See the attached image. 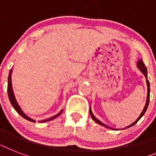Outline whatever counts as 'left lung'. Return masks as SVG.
<instances>
[{"instance_id":"obj_1","label":"left lung","mask_w":156,"mask_h":156,"mask_svg":"<svg viewBox=\"0 0 156 156\" xmlns=\"http://www.w3.org/2000/svg\"><path fill=\"white\" fill-rule=\"evenodd\" d=\"M138 68H139V69H140V70L142 71V73H143V74L145 75L146 78H147V68H146L145 64H144V62H143V59H140V60H139V61H138ZM147 83L148 93H147V103H146L145 108H144V109H143V111L142 112V113H141V115H140V116H139V117H138V118L137 119V120H136V121H134V122H133V124H132V125H130V126H128V127H130V126H133V125H135V124L137 123V122H138V121H139V120H140L141 117H142V116H143V115H144V113H145L146 111H147V109L148 104H149V100H150V83H149V81L147 80ZM90 116H91V118H92L93 120H94V121H95V122H96V123L100 124V125H102V126H105V127H108V126H105V125H104V124H103L102 122H100V121H99V120H97V119L95 118V116H93L92 112H91V111H90ZM128 127H127V128H128Z\"/></svg>"}]
</instances>
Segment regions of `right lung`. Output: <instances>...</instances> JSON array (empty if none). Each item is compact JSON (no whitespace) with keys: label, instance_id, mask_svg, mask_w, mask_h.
I'll use <instances>...</instances> for the list:
<instances>
[{"label":"right lung","instance_id":"right-lung-1","mask_svg":"<svg viewBox=\"0 0 156 156\" xmlns=\"http://www.w3.org/2000/svg\"><path fill=\"white\" fill-rule=\"evenodd\" d=\"M11 72H12V69H11L10 71H9V78H8V89H7V90H8V95H9V100H10V103L11 104L13 105V107L14 108V109H15L16 111L18 112V113L20 114L21 116H23V118L27 119V121H32V122H35V121L34 120H32V119H30V117H28V116H27L25 115V114L23 113V112L21 110V108H19V106H18V103H17V101H16L15 100V97H14V95H13V89H12V84H11ZM61 113V112H60L59 114H57L56 116H53V117H51V118L49 119H47V120H44V121H41L40 122H46V121H51V120H52V119L56 118V116H58Z\"/></svg>","mask_w":156,"mask_h":156}]
</instances>
